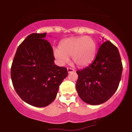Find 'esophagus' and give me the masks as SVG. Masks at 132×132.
Here are the masks:
<instances>
[{
  "label": "esophagus",
  "instance_id": "1",
  "mask_svg": "<svg viewBox=\"0 0 132 132\" xmlns=\"http://www.w3.org/2000/svg\"><path fill=\"white\" fill-rule=\"evenodd\" d=\"M67 71H68L69 73H73V72L75 71V70L71 68V67H68V68H67Z\"/></svg>",
  "mask_w": 132,
  "mask_h": 132
}]
</instances>
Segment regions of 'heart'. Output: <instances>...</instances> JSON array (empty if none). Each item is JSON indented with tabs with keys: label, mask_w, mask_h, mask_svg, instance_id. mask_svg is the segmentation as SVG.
I'll return each mask as SVG.
<instances>
[{
	"label": "heart",
	"mask_w": 132,
	"mask_h": 132,
	"mask_svg": "<svg viewBox=\"0 0 132 132\" xmlns=\"http://www.w3.org/2000/svg\"><path fill=\"white\" fill-rule=\"evenodd\" d=\"M97 53L96 41L90 36L72 37L63 39L59 48H54V57L61 65L65 64L71 57L72 62L80 67L88 66L95 59Z\"/></svg>",
	"instance_id": "obj_1"
}]
</instances>
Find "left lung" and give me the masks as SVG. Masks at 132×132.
Returning a JSON list of instances; mask_svg holds the SVG:
<instances>
[{"label": "left lung", "mask_w": 132, "mask_h": 132, "mask_svg": "<svg viewBox=\"0 0 132 132\" xmlns=\"http://www.w3.org/2000/svg\"><path fill=\"white\" fill-rule=\"evenodd\" d=\"M122 69L117 47L110 41L103 42L94 61L88 67L77 71L76 89L79 97L90 105L105 102L116 91Z\"/></svg>", "instance_id": "1"}]
</instances>
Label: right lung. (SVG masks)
I'll list each match as a JSON object with an SVG mask.
<instances>
[{"label": "right lung", "instance_id": "right-lung-1", "mask_svg": "<svg viewBox=\"0 0 132 132\" xmlns=\"http://www.w3.org/2000/svg\"><path fill=\"white\" fill-rule=\"evenodd\" d=\"M46 35H29L18 46L11 67L16 93L22 101L36 107L52 103L68 75L67 68L54 63L53 48L45 39Z\"/></svg>", "mask_w": 132, "mask_h": 132}]
</instances>
